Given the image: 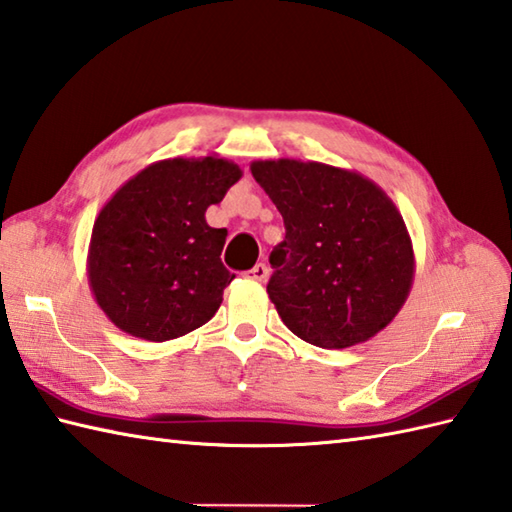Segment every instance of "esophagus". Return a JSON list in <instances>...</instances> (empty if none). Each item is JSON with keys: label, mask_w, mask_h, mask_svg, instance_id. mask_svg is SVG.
I'll return each mask as SVG.
<instances>
[{"label": "esophagus", "mask_w": 512, "mask_h": 512, "mask_svg": "<svg viewBox=\"0 0 512 512\" xmlns=\"http://www.w3.org/2000/svg\"><path fill=\"white\" fill-rule=\"evenodd\" d=\"M247 276L252 278V280H258V283H265L267 276H269V269H267L265 263H258L256 267H252V269L247 271Z\"/></svg>", "instance_id": "1"}]
</instances>
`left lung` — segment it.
<instances>
[{
    "label": "left lung",
    "mask_w": 512,
    "mask_h": 512,
    "mask_svg": "<svg viewBox=\"0 0 512 512\" xmlns=\"http://www.w3.org/2000/svg\"><path fill=\"white\" fill-rule=\"evenodd\" d=\"M249 170L285 221L267 294L287 329L347 349L387 327L415 276L411 236L387 192L318 161H254Z\"/></svg>",
    "instance_id": "8db88e82"
}]
</instances>
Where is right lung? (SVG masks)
Returning a JSON list of instances; mask_svg holds the SVG:
<instances>
[{"label":"right lung","instance_id":"1","mask_svg":"<svg viewBox=\"0 0 512 512\" xmlns=\"http://www.w3.org/2000/svg\"><path fill=\"white\" fill-rule=\"evenodd\" d=\"M243 172L218 156L165 159L125 181L92 227L88 283L97 305L134 338L165 342L210 320L234 274L225 229L205 212Z\"/></svg>","mask_w":512,"mask_h":512}]
</instances>
